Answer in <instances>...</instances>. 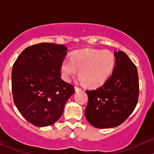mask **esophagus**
<instances>
[{
    "mask_svg": "<svg viewBox=\"0 0 154 154\" xmlns=\"http://www.w3.org/2000/svg\"><path fill=\"white\" fill-rule=\"evenodd\" d=\"M82 88H80L78 86H75V91H81Z\"/></svg>",
    "mask_w": 154,
    "mask_h": 154,
    "instance_id": "obj_1",
    "label": "esophagus"
}]
</instances>
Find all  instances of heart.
Returning <instances> with one entry per match:
<instances>
[{
    "label": "heart",
    "mask_w": 154,
    "mask_h": 154,
    "mask_svg": "<svg viewBox=\"0 0 154 154\" xmlns=\"http://www.w3.org/2000/svg\"><path fill=\"white\" fill-rule=\"evenodd\" d=\"M115 66V57L109 51L86 49L74 53L71 58L65 59L60 66L62 77L69 81L79 74L81 80L90 87L100 86L107 80Z\"/></svg>",
    "instance_id": "heart-1"
}]
</instances>
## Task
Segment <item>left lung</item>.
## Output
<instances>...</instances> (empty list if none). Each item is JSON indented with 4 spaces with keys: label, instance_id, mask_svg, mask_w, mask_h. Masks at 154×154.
I'll list each match as a JSON object with an SVG mask.
<instances>
[{
    "label": "left lung",
    "instance_id": "8db88e82",
    "mask_svg": "<svg viewBox=\"0 0 154 154\" xmlns=\"http://www.w3.org/2000/svg\"><path fill=\"white\" fill-rule=\"evenodd\" d=\"M112 74L97 89L87 90L85 116L97 128L122 125L136 108L139 94L137 68L123 51H115Z\"/></svg>",
    "mask_w": 154,
    "mask_h": 154
}]
</instances>
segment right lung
Segmentation results:
<instances>
[{
	"label": "right lung",
	"mask_w": 154,
	"mask_h": 154,
	"mask_svg": "<svg viewBox=\"0 0 154 154\" xmlns=\"http://www.w3.org/2000/svg\"><path fill=\"white\" fill-rule=\"evenodd\" d=\"M68 48L39 43L21 53L12 71L13 101L23 117L37 127H47L62 116L74 87L61 78L60 66Z\"/></svg>",
	"instance_id": "obj_1"
}]
</instances>
